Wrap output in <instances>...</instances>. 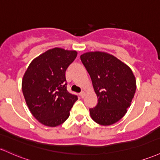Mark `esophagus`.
<instances>
[{"label": "esophagus", "instance_id": "obj_1", "mask_svg": "<svg viewBox=\"0 0 160 160\" xmlns=\"http://www.w3.org/2000/svg\"><path fill=\"white\" fill-rule=\"evenodd\" d=\"M80 96H81L82 98H84V96H85V92H84V91H82V92L80 93Z\"/></svg>", "mask_w": 160, "mask_h": 160}]
</instances>
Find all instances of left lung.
I'll return each instance as SVG.
<instances>
[{
    "instance_id": "left-lung-1",
    "label": "left lung",
    "mask_w": 160,
    "mask_h": 160,
    "mask_svg": "<svg viewBox=\"0 0 160 160\" xmlns=\"http://www.w3.org/2000/svg\"><path fill=\"white\" fill-rule=\"evenodd\" d=\"M80 60L92 80L98 102L89 108L91 118L102 125L118 122L131 106L136 80L128 66L106 52H87Z\"/></svg>"
}]
</instances>
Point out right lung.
<instances>
[{"mask_svg": "<svg viewBox=\"0 0 160 160\" xmlns=\"http://www.w3.org/2000/svg\"><path fill=\"white\" fill-rule=\"evenodd\" d=\"M76 51L54 48L31 62L22 82V90L31 113L40 123L56 127L64 123L77 96L67 89L65 72L75 60Z\"/></svg>", "mask_w": 160, "mask_h": 160, "instance_id": "right-lung-1", "label": "right lung"}]
</instances>
